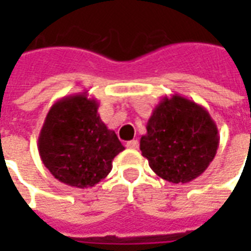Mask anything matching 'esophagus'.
Segmentation results:
<instances>
[{
    "label": "esophagus",
    "mask_w": 251,
    "mask_h": 251,
    "mask_svg": "<svg viewBox=\"0 0 251 251\" xmlns=\"http://www.w3.org/2000/svg\"><path fill=\"white\" fill-rule=\"evenodd\" d=\"M126 147L127 149H133V150H137L139 147V142L137 139H133V141H129L126 143Z\"/></svg>",
    "instance_id": "esophagus-1"
}]
</instances>
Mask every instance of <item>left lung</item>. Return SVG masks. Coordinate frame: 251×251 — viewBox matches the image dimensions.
I'll list each match as a JSON object with an SVG mask.
<instances>
[{"label": "left lung", "instance_id": "left-lung-1", "mask_svg": "<svg viewBox=\"0 0 251 251\" xmlns=\"http://www.w3.org/2000/svg\"><path fill=\"white\" fill-rule=\"evenodd\" d=\"M146 129L142 155L159 177L172 183H187L202 175L220 141L206 108L178 94L161 99Z\"/></svg>", "mask_w": 251, "mask_h": 251}]
</instances>
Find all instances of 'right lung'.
<instances>
[{"label": "right lung", "mask_w": 251, "mask_h": 251, "mask_svg": "<svg viewBox=\"0 0 251 251\" xmlns=\"http://www.w3.org/2000/svg\"><path fill=\"white\" fill-rule=\"evenodd\" d=\"M99 102L87 92L57 100L40 130L41 161L61 182L87 189L112 171V161L125 147L98 113Z\"/></svg>", "instance_id": "right-lung-1"}]
</instances>
